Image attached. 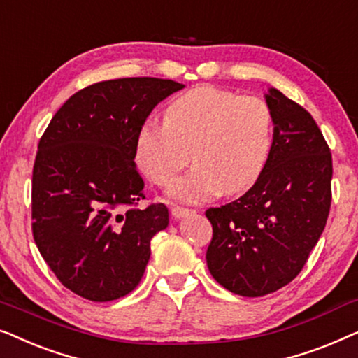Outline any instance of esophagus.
Returning a JSON list of instances; mask_svg holds the SVG:
<instances>
[{"mask_svg": "<svg viewBox=\"0 0 358 358\" xmlns=\"http://www.w3.org/2000/svg\"><path fill=\"white\" fill-rule=\"evenodd\" d=\"M190 213H195V210H189V208H182V207H174L173 210H171V215H173V218H176V220H182Z\"/></svg>", "mask_w": 358, "mask_h": 358, "instance_id": "esophagus-1", "label": "esophagus"}]
</instances>
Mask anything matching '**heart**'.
Wrapping results in <instances>:
<instances>
[{
  "label": "heart",
  "mask_w": 358,
  "mask_h": 358,
  "mask_svg": "<svg viewBox=\"0 0 358 358\" xmlns=\"http://www.w3.org/2000/svg\"><path fill=\"white\" fill-rule=\"evenodd\" d=\"M272 112L261 97L197 86L171 102L164 124H145L135 140L138 168L158 185H169L187 164L195 166L169 190L178 202L197 203L220 192L252 187L272 150Z\"/></svg>",
  "instance_id": "1"
}]
</instances>
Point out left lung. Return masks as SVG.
Returning a JSON list of instances; mask_svg holds the SVG:
<instances>
[{
  "label": "left lung",
  "mask_w": 358,
  "mask_h": 358,
  "mask_svg": "<svg viewBox=\"0 0 358 358\" xmlns=\"http://www.w3.org/2000/svg\"><path fill=\"white\" fill-rule=\"evenodd\" d=\"M264 97L273 120L266 169L243 197L205 212L213 227L210 273L227 290L251 298L301 272L331 207L332 158L320 127L275 87Z\"/></svg>",
  "instance_id": "1"
}]
</instances>
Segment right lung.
<instances>
[{
	"label": "right lung",
	"mask_w": 358,
	"mask_h": 358,
	"mask_svg": "<svg viewBox=\"0 0 358 358\" xmlns=\"http://www.w3.org/2000/svg\"><path fill=\"white\" fill-rule=\"evenodd\" d=\"M182 87L148 76L96 83L58 109L38 141L34 239L58 280L86 300L134 290L151 239L168 228L166 205L134 208L145 199L135 140L151 110Z\"/></svg>",
	"instance_id": "obj_1"
}]
</instances>
